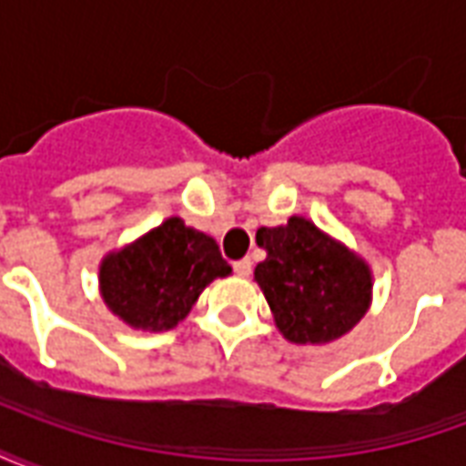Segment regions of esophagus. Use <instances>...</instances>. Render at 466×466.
Returning <instances> with one entry per match:
<instances>
[{
    "instance_id": "esophagus-1",
    "label": "esophagus",
    "mask_w": 466,
    "mask_h": 466,
    "mask_svg": "<svg viewBox=\"0 0 466 466\" xmlns=\"http://www.w3.org/2000/svg\"><path fill=\"white\" fill-rule=\"evenodd\" d=\"M234 272L239 274V277H249V274H252V262H249V259L234 262Z\"/></svg>"
}]
</instances>
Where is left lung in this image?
Instances as JSON below:
<instances>
[{
  "mask_svg": "<svg viewBox=\"0 0 466 466\" xmlns=\"http://www.w3.org/2000/svg\"><path fill=\"white\" fill-rule=\"evenodd\" d=\"M257 244L267 259L257 264L254 279L287 339L332 342L364 317L371 294L367 264L312 222L292 217L284 227H262Z\"/></svg>",
  "mask_w": 466,
  "mask_h": 466,
  "instance_id": "1",
  "label": "left lung"
}]
</instances>
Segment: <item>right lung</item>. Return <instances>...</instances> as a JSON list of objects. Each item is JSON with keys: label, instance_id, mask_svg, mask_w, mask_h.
<instances>
[{"label": "right lung", "instance_id": "right-lung-1", "mask_svg": "<svg viewBox=\"0 0 466 466\" xmlns=\"http://www.w3.org/2000/svg\"><path fill=\"white\" fill-rule=\"evenodd\" d=\"M229 272L212 237L172 217L132 247L109 254L99 282L116 317L137 329L164 332L189 314L207 284Z\"/></svg>", "mask_w": 466, "mask_h": 466}]
</instances>
